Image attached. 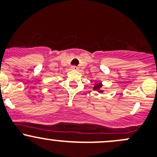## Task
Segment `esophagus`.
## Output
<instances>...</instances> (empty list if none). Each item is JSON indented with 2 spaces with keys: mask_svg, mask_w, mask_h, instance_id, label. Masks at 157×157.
<instances>
[{
  "mask_svg": "<svg viewBox=\"0 0 157 157\" xmlns=\"http://www.w3.org/2000/svg\"><path fill=\"white\" fill-rule=\"evenodd\" d=\"M72 70H78V67H77V66H72Z\"/></svg>",
  "mask_w": 157,
  "mask_h": 157,
  "instance_id": "1",
  "label": "esophagus"
}]
</instances>
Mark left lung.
Here are the masks:
<instances>
[{
  "mask_svg": "<svg viewBox=\"0 0 157 157\" xmlns=\"http://www.w3.org/2000/svg\"><path fill=\"white\" fill-rule=\"evenodd\" d=\"M102 85L101 82H98V83H95L94 85V87H93V90L94 91H97L98 93H103L104 90H102Z\"/></svg>",
  "mask_w": 157,
  "mask_h": 157,
  "instance_id": "obj_1",
  "label": "left lung"
}]
</instances>
